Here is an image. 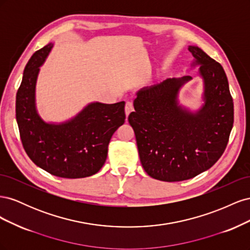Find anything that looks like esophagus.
<instances>
[{
    "label": "esophagus",
    "mask_w": 250,
    "mask_h": 250,
    "mask_svg": "<svg viewBox=\"0 0 250 250\" xmlns=\"http://www.w3.org/2000/svg\"><path fill=\"white\" fill-rule=\"evenodd\" d=\"M132 110H133V104H132V102L127 101V102H126V105H125V113H126V116H127V117L129 116V113H130Z\"/></svg>",
    "instance_id": "obj_1"
}]
</instances>
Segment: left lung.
<instances>
[{
  "label": "left lung",
  "instance_id": "1",
  "mask_svg": "<svg viewBox=\"0 0 250 250\" xmlns=\"http://www.w3.org/2000/svg\"><path fill=\"white\" fill-rule=\"evenodd\" d=\"M200 65L204 105L190 112L178 104L179 88L191 76L167 79L137 93L128 122L140 160L152 178L181 181L207 171L223 154L233 124V102L222 65L200 48L188 47Z\"/></svg>",
  "mask_w": 250,
  "mask_h": 250
}]
</instances>
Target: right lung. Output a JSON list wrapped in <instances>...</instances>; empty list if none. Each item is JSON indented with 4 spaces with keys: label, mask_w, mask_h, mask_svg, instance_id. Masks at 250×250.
<instances>
[{
    "label": "right lung",
    "mask_w": 250,
    "mask_h": 250,
    "mask_svg": "<svg viewBox=\"0 0 250 250\" xmlns=\"http://www.w3.org/2000/svg\"><path fill=\"white\" fill-rule=\"evenodd\" d=\"M52 47L47 44L29 59L18 89L16 115L22 147L37 167L52 175L92 176L103 167L112 134L125 122V102L90 103L62 124L42 121L35 107V84Z\"/></svg>",
    "instance_id": "add662e5"
}]
</instances>
